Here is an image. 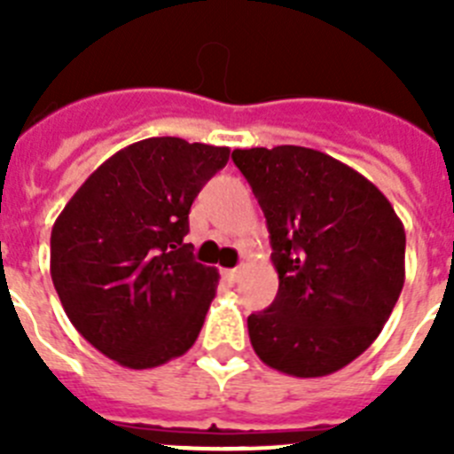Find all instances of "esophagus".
I'll return each instance as SVG.
<instances>
[{
	"mask_svg": "<svg viewBox=\"0 0 454 454\" xmlns=\"http://www.w3.org/2000/svg\"><path fill=\"white\" fill-rule=\"evenodd\" d=\"M223 277L227 279V282H239L240 268H227V270H223Z\"/></svg>",
	"mask_w": 454,
	"mask_h": 454,
	"instance_id": "34e87169",
	"label": "esophagus"
}]
</instances>
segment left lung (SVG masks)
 Returning <instances> with one entry per match:
<instances>
[{
    "label": "left lung",
    "instance_id": "1",
    "mask_svg": "<svg viewBox=\"0 0 454 454\" xmlns=\"http://www.w3.org/2000/svg\"><path fill=\"white\" fill-rule=\"evenodd\" d=\"M270 231L277 298L247 318L266 366L340 371L380 336L404 284V227L384 192L330 154L298 145L231 152Z\"/></svg>",
    "mask_w": 454,
    "mask_h": 454
}]
</instances>
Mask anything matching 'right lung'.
<instances>
[{"label":"right lung","instance_id":"right-lung-1","mask_svg":"<svg viewBox=\"0 0 454 454\" xmlns=\"http://www.w3.org/2000/svg\"><path fill=\"white\" fill-rule=\"evenodd\" d=\"M230 147L175 136L115 152L51 227L50 272L70 323L120 366L143 371L191 350L218 270L192 259L188 211Z\"/></svg>","mask_w":454,"mask_h":454}]
</instances>
